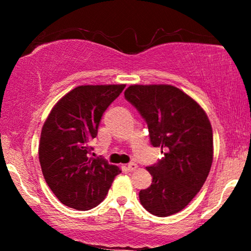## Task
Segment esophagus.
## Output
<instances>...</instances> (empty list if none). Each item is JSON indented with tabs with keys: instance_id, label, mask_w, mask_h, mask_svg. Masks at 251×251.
I'll return each mask as SVG.
<instances>
[{
	"instance_id": "esophagus-1",
	"label": "esophagus",
	"mask_w": 251,
	"mask_h": 251,
	"mask_svg": "<svg viewBox=\"0 0 251 251\" xmlns=\"http://www.w3.org/2000/svg\"><path fill=\"white\" fill-rule=\"evenodd\" d=\"M126 168H128L129 171H135V170L137 169V168H138V166H137V164H136L135 162H130V163L128 164V167H126Z\"/></svg>"
}]
</instances>
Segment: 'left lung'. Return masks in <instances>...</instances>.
Returning a JSON list of instances; mask_svg holds the SVG:
<instances>
[{
    "mask_svg": "<svg viewBox=\"0 0 251 251\" xmlns=\"http://www.w3.org/2000/svg\"><path fill=\"white\" fill-rule=\"evenodd\" d=\"M125 97L146 121L151 144L164 154L146 168L153 180L139 192L140 203L157 217L179 212L201 190L210 171V121L193 98L174 85L133 84Z\"/></svg>",
    "mask_w": 251,
    "mask_h": 251,
    "instance_id": "1",
    "label": "left lung"
}]
</instances>
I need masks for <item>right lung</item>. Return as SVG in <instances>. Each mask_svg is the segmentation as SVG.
<instances>
[{"instance_id":"obj_1","label":"right lung","mask_w":251,"mask_h":251,"mask_svg":"<svg viewBox=\"0 0 251 251\" xmlns=\"http://www.w3.org/2000/svg\"><path fill=\"white\" fill-rule=\"evenodd\" d=\"M126 84L80 85L59 99L41 131L39 160L44 179L61 203L89 210L104 200L119 167L92 157L99 122Z\"/></svg>"}]
</instances>
